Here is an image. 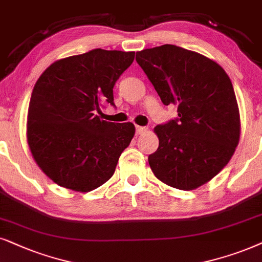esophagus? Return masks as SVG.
Returning <instances> with one entry per match:
<instances>
[{
    "label": "esophagus",
    "instance_id": "34e87169",
    "mask_svg": "<svg viewBox=\"0 0 262 262\" xmlns=\"http://www.w3.org/2000/svg\"><path fill=\"white\" fill-rule=\"evenodd\" d=\"M135 130H137L138 135H141V134H144V133H146V132H147V128L141 127V125H137V127H135Z\"/></svg>",
    "mask_w": 262,
    "mask_h": 262
}]
</instances>
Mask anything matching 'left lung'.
Returning <instances> with one entry per match:
<instances>
[{"instance_id": "obj_1", "label": "left lung", "mask_w": 262, "mask_h": 262, "mask_svg": "<svg viewBox=\"0 0 262 262\" xmlns=\"http://www.w3.org/2000/svg\"><path fill=\"white\" fill-rule=\"evenodd\" d=\"M138 64L164 105L179 117L155 128L159 138L148 163L157 179L191 190L213 179L239 140V111L231 80L218 63L176 45L137 52Z\"/></svg>"}]
</instances>
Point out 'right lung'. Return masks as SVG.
Wrapping results in <instances>:
<instances>
[{
	"label": "right lung",
	"mask_w": 262,
	"mask_h": 262,
	"mask_svg": "<svg viewBox=\"0 0 262 262\" xmlns=\"http://www.w3.org/2000/svg\"><path fill=\"white\" fill-rule=\"evenodd\" d=\"M134 55L93 49L54 62L37 80L27 141L36 163L58 186L86 193L114 175L135 127L103 121L97 113L105 103L115 106L114 86Z\"/></svg>",
	"instance_id": "right-lung-1"
}]
</instances>
